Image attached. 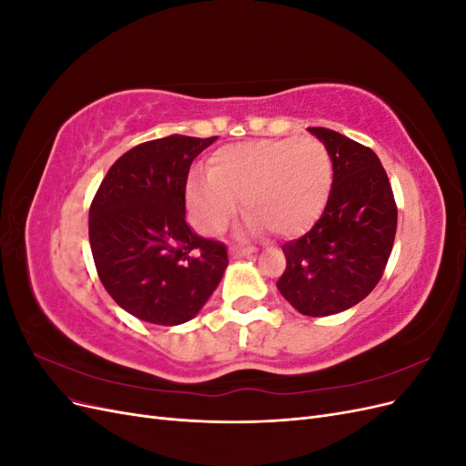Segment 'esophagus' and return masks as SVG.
Masks as SVG:
<instances>
[{
	"mask_svg": "<svg viewBox=\"0 0 466 466\" xmlns=\"http://www.w3.org/2000/svg\"><path fill=\"white\" fill-rule=\"evenodd\" d=\"M252 252H255V250H252L250 247H233V248H231V257H233V258H241V257H250V255H252Z\"/></svg>",
	"mask_w": 466,
	"mask_h": 466,
	"instance_id": "34e87169",
	"label": "esophagus"
}]
</instances>
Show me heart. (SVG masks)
Segmentation results:
<instances>
[{"instance_id": "heart-1", "label": "heart", "mask_w": 466, "mask_h": 466, "mask_svg": "<svg viewBox=\"0 0 466 466\" xmlns=\"http://www.w3.org/2000/svg\"><path fill=\"white\" fill-rule=\"evenodd\" d=\"M330 185L332 159L319 139H255L211 153L208 173L188 180V204L208 235L228 228L241 198L248 229L291 237L320 216Z\"/></svg>"}]
</instances>
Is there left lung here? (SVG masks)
Here are the masks:
<instances>
[{"label":"left lung","mask_w":466,"mask_h":466,"mask_svg":"<svg viewBox=\"0 0 466 466\" xmlns=\"http://www.w3.org/2000/svg\"><path fill=\"white\" fill-rule=\"evenodd\" d=\"M332 159V188L317 223L281 247L284 298L307 317L336 315L379 284L397 233V202L371 147L329 128H309Z\"/></svg>","instance_id":"1"}]
</instances>
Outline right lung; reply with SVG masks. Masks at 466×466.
Here are the masks:
<instances>
[{"label":"right lung","instance_id":"add662e5","mask_svg":"<svg viewBox=\"0 0 466 466\" xmlns=\"http://www.w3.org/2000/svg\"><path fill=\"white\" fill-rule=\"evenodd\" d=\"M214 137L167 136L126 151L89 208L96 274L124 311L175 327L196 317L228 268V247L187 223L192 161Z\"/></svg>","mask_w":466,"mask_h":466}]
</instances>
